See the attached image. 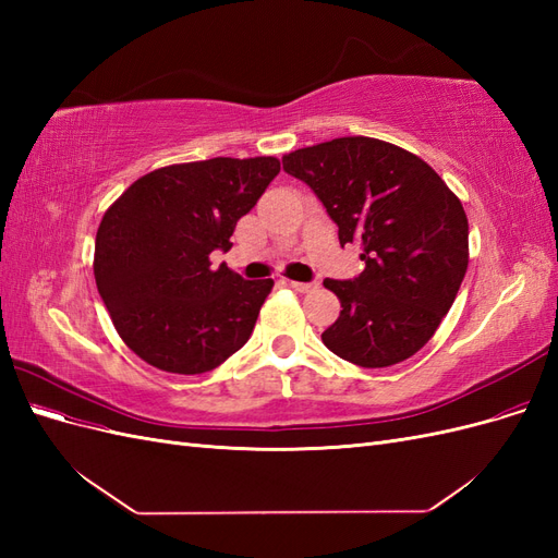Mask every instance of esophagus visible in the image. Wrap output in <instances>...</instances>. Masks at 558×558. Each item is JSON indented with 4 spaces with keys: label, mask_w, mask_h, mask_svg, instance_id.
I'll return each instance as SVG.
<instances>
[{
    "label": "esophagus",
    "mask_w": 558,
    "mask_h": 558,
    "mask_svg": "<svg viewBox=\"0 0 558 558\" xmlns=\"http://www.w3.org/2000/svg\"><path fill=\"white\" fill-rule=\"evenodd\" d=\"M289 286L291 289H295L298 293H310V291H314L316 289V281H289Z\"/></svg>",
    "instance_id": "34e87169"
}]
</instances>
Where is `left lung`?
<instances>
[{"label":"left lung","instance_id":"8db88e82","mask_svg":"<svg viewBox=\"0 0 558 558\" xmlns=\"http://www.w3.org/2000/svg\"><path fill=\"white\" fill-rule=\"evenodd\" d=\"M337 223L340 244H361L365 269L326 279L342 302L320 340L361 367H388L424 347L442 324L468 269L461 199L428 162L373 137H340L283 156Z\"/></svg>","mask_w":558,"mask_h":558}]
</instances>
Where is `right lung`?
<instances>
[{
	"mask_svg": "<svg viewBox=\"0 0 558 558\" xmlns=\"http://www.w3.org/2000/svg\"><path fill=\"white\" fill-rule=\"evenodd\" d=\"M281 170L277 158H211L160 167L107 209L95 281L121 340L165 373L202 375L240 351L272 279L246 281L211 251H228Z\"/></svg>",
	"mask_w": 558,
	"mask_h": 558,
	"instance_id": "right-lung-1",
	"label": "right lung"
}]
</instances>
